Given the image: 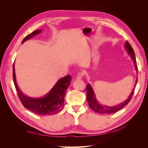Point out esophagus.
Here are the masks:
<instances>
[{
  "mask_svg": "<svg viewBox=\"0 0 148 148\" xmlns=\"http://www.w3.org/2000/svg\"><path fill=\"white\" fill-rule=\"evenodd\" d=\"M83 73L79 72V73H78L77 74V79H82V78H83Z\"/></svg>",
  "mask_w": 148,
  "mask_h": 148,
  "instance_id": "obj_1",
  "label": "esophagus"
}]
</instances>
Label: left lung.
Returning a JSON list of instances; mask_svg holds the SVG:
<instances>
[{"label":"left lung","instance_id":"8db88e82","mask_svg":"<svg viewBox=\"0 0 148 148\" xmlns=\"http://www.w3.org/2000/svg\"><path fill=\"white\" fill-rule=\"evenodd\" d=\"M125 49H126L128 53L132 58L133 63H134V64H135V70H136V73H138V66H137L136 62L135 52H134L133 49H132V46L130 45V44L127 41L125 42ZM137 81H138V78L136 79L135 84V85H134V86H135L136 84L137 83ZM134 88L133 89L131 94L130 95V96L128 97V99L126 101H125L121 103V104L116 106L109 107V106H107L101 105L97 102V101L96 99V96H95V92H94L92 87L91 86L90 84H88L87 86H86V89H87L86 97H87V101L88 102L89 106L91 109H92L94 111L96 112H97V113L104 114H114V113L116 112H117L119 110H120L121 109H122L123 107L126 106L130 102V101L131 100L133 93H134V91H135V88Z\"/></svg>","mask_w":148,"mask_h":148}]
</instances>
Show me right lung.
I'll list each match as a JSON object with an SVG mask.
<instances>
[{
	"label": "right lung",
	"instance_id": "add662e5",
	"mask_svg": "<svg viewBox=\"0 0 148 148\" xmlns=\"http://www.w3.org/2000/svg\"><path fill=\"white\" fill-rule=\"evenodd\" d=\"M41 31V29L34 31L26 36L21 43L33 38ZM13 79L18 96L25 108L39 115H49L57 114L64 107L65 94L71 83V77L70 75H67L59 79L51 90L41 98L30 97L21 92L16 83L14 64L13 65Z\"/></svg>",
	"mask_w": 148,
	"mask_h": 148
}]
</instances>
